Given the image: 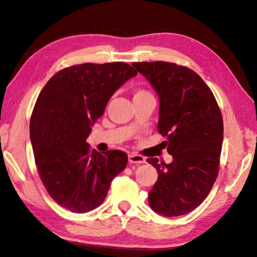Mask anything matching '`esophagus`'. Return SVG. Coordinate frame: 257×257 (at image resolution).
<instances>
[{
    "label": "esophagus",
    "instance_id": "34e87169",
    "mask_svg": "<svg viewBox=\"0 0 257 257\" xmlns=\"http://www.w3.org/2000/svg\"><path fill=\"white\" fill-rule=\"evenodd\" d=\"M128 162L131 163V164H142V163L146 162V160L143 155L132 153L128 155Z\"/></svg>",
    "mask_w": 257,
    "mask_h": 257
}]
</instances>
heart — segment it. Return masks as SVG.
<instances>
[{"instance_id":"1","label":"heart","mask_w":257,"mask_h":257,"mask_svg":"<svg viewBox=\"0 0 257 257\" xmlns=\"http://www.w3.org/2000/svg\"><path fill=\"white\" fill-rule=\"evenodd\" d=\"M150 93L148 92L145 89H137L134 92V97H138V96H143V95H149Z\"/></svg>"}]
</instances>
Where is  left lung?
I'll use <instances>...</instances> for the list:
<instances>
[{
  "mask_svg": "<svg viewBox=\"0 0 257 257\" xmlns=\"http://www.w3.org/2000/svg\"><path fill=\"white\" fill-rule=\"evenodd\" d=\"M160 97L159 133L173 162L147 159L158 170L149 206L162 215L189 213L208 196L220 168L223 118L212 91L200 77L169 62H136Z\"/></svg>",
  "mask_w": 257,
  "mask_h": 257,
  "instance_id": "1",
  "label": "left lung"
}]
</instances>
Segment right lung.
I'll use <instances>...</instances> for the list:
<instances>
[{"mask_svg": "<svg viewBox=\"0 0 257 257\" xmlns=\"http://www.w3.org/2000/svg\"><path fill=\"white\" fill-rule=\"evenodd\" d=\"M136 75L124 62L77 64L54 74L37 97L30 121L35 165L50 197L69 211L98 207L127 164L125 152L100 153L85 141L115 90Z\"/></svg>", "mask_w": 257, "mask_h": 257, "instance_id": "obj_1", "label": "right lung"}]
</instances>
